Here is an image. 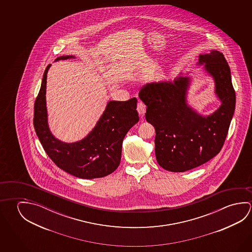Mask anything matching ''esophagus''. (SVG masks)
Returning <instances> with one entry per match:
<instances>
[{"label":"esophagus","instance_id":"1","mask_svg":"<svg viewBox=\"0 0 252 252\" xmlns=\"http://www.w3.org/2000/svg\"><path fill=\"white\" fill-rule=\"evenodd\" d=\"M146 104H145L143 102H141V101H139V103H138V105H137V111L139 112V114L140 116H143L145 114V112H146Z\"/></svg>","mask_w":252,"mask_h":252}]
</instances>
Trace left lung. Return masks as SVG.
Returning <instances> with one entry per match:
<instances>
[{
  "instance_id": "8db88e82",
  "label": "left lung",
  "mask_w": 252,
  "mask_h": 252,
  "mask_svg": "<svg viewBox=\"0 0 252 252\" xmlns=\"http://www.w3.org/2000/svg\"><path fill=\"white\" fill-rule=\"evenodd\" d=\"M215 82L221 105L212 115L202 117L186 103L190 78L179 76L173 83H148L139 96L148 106L146 120L156 129L155 150L161 168L184 172L202 165L218 155L226 140L235 112V92L230 68L222 53L199 55L198 64Z\"/></svg>"
}]
</instances>
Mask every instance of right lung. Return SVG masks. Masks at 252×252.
I'll return each instance as SVG.
<instances>
[{"mask_svg": "<svg viewBox=\"0 0 252 252\" xmlns=\"http://www.w3.org/2000/svg\"><path fill=\"white\" fill-rule=\"evenodd\" d=\"M74 58L65 55L56 59ZM46 66L41 87L34 103L35 131L51 160L60 169L76 178H103L112 173L121 159L122 143L130 128L139 121L136 97L110 101L95 128L84 139L74 143L62 142L50 132L46 105Z\"/></svg>", "mask_w": 252, "mask_h": 252, "instance_id": "add662e5", "label": "right lung"}]
</instances>
